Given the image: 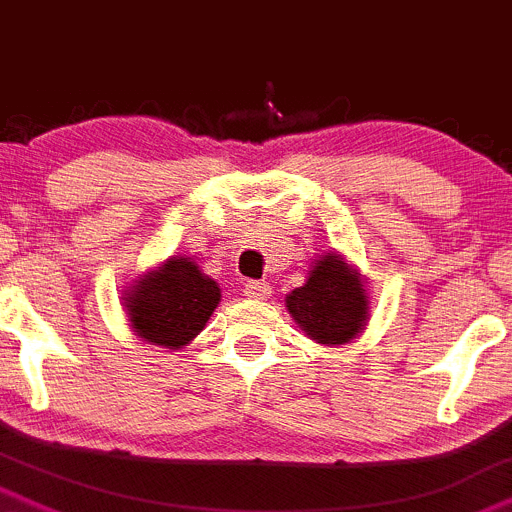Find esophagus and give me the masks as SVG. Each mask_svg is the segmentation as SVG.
I'll return each instance as SVG.
<instances>
[{
	"label": "esophagus",
	"instance_id": "obj_1",
	"mask_svg": "<svg viewBox=\"0 0 512 512\" xmlns=\"http://www.w3.org/2000/svg\"><path fill=\"white\" fill-rule=\"evenodd\" d=\"M244 295L254 300H266L268 295H271V286H268L266 281H249L244 286Z\"/></svg>",
	"mask_w": 512,
	"mask_h": 512
}]
</instances>
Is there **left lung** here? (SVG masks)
<instances>
[{"label": "left lung", "mask_w": 512, "mask_h": 512, "mask_svg": "<svg viewBox=\"0 0 512 512\" xmlns=\"http://www.w3.org/2000/svg\"><path fill=\"white\" fill-rule=\"evenodd\" d=\"M286 308L305 335L320 345L355 340L370 315L365 281L340 254L320 256L308 281L288 293Z\"/></svg>", "instance_id": "obj_1"}]
</instances>
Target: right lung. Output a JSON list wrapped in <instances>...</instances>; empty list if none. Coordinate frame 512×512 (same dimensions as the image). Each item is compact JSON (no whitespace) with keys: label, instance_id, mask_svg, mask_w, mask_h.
Wrapping results in <instances>:
<instances>
[{"label":"right lung","instance_id":"right-lung-1","mask_svg":"<svg viewBox=\"0 0 512 512\" xmlns=\"http://www.w3.org/2000/svg\"><path fill=\"white\" fill-rule=\"evenodd\" d=\"M219 300V283L204 276L192 258L170 256L138 278L123 303L135 335L177 350L202 333Z\"/></svg>","mask_w":512,"mask_h":512}]
</instances>
